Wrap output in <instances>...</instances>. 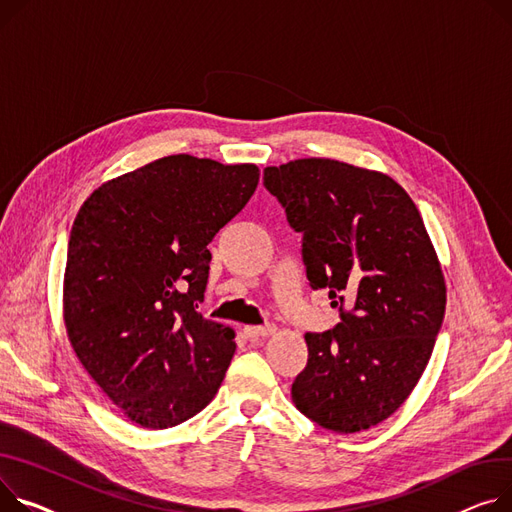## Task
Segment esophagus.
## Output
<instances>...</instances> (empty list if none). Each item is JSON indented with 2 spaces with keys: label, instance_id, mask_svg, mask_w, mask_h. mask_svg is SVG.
Here are the masks:
<instances>
[{
  "label": "esophagus",
  "instance_id": "obj_1",
  "mask_svg": "<svg viewBox=\"0 0 512 512\" xmlns=\"http://www.w3.org/2000/svg\"><path fill=\"white\" fill-rule=\"evenodd\" d=\"M276 331V325H249L245 327V333L251 337V339H257V337H267Z\"/></svg>",
  "mask_w": 512,
  "mask_h": 512
}]
</instances>
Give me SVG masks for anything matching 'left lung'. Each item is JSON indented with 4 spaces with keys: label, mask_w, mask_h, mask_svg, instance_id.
<instances>
[{
    "label": "left lung",
    "mask_w": 512,
    "mask_h": 512,
    "mask_svg": "<svg viewBox=\"0 0 512 512\" xmlns=\"http://www.w3.org/2000/svg\"><path fill=\"white\" fill-rule=\"evenodd\" d=\"M302 234L313 290L339 323L306 333L292 401L315 424L352 434L387 420L412 393L445 319L447 288L422 216L393 179L327 158L263 170Z\"/></svg>",
    "instance_id": "obj_1"
}]
</instances>
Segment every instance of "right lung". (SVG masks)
Masks as SVG:
<instances>
[{
    "label": "right lung",
    "instance_id": "1",
    "mask_svg": "<svg viewBox=\"0 0 512 512\" xmlns=\"http://www.w3.org/2000/svg\"><path fill=\"white\" fill-rule=\"evenodd\" d=\"M259 183L255 164L189 154L100 185L67 243L63 317L76 356L135 424L177 426L218 393L234 331L197 311L208 245Z\"/></svg>",
    "mask_w": 512,
    "mask_h": 512
}]
</instances>
